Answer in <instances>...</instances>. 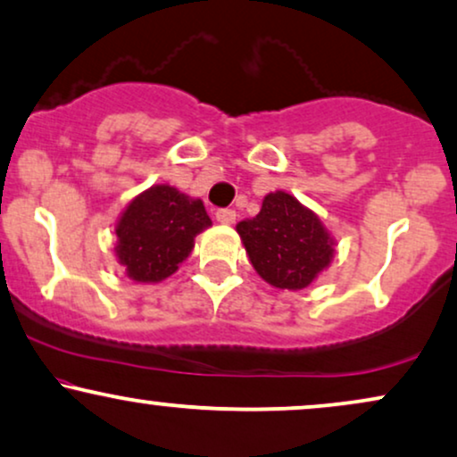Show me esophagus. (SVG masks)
<instances>
[{
	"instance_id": "34e87169",
	"label": "esophagus",
	"mask_w": 457,
	"mask_h": 457,
	"mask_svg": "<svg viewBox=\"0 0 457 457\" xmlns=\"http://www.w3.org/2000/svg\"><path fill=\"white\" fill-rule=\"evenodd\" d=\"M214 217H217L219 223L229 225V223L236 221V211H234V208H219V211L214 212Z\"/></svg>"
}]
</instances>
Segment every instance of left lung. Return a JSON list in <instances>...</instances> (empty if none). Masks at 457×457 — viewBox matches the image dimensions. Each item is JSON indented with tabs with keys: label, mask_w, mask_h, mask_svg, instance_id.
<instances>
[{
	"label": "left lung",
	"mask_w": 457,
	"mask_h": 457,
	"mask_svg": "<svg viewBox=\"0 0 457 457\" xmlns=\"http://www.w3.org/2000/svg\"><path fill=\"white\" fill-rule=\"evenodd\" d=\"M236 229L257 274L278 289L311 285L334 255L317 214L285 191L268 194L260 214L240 221Z\"/></svg>",
	"instance_id": "left-lung-1"
}]
</instances>
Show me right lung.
<instances>
[{
  "mask_svg": "<svg viewBox=\"0 0 457 457\" xmlns=\"http://www.w3.org/2000/svg\"><path fill=\"white\" fill-rule=\"evenodd\" d=\"M211 225L202 200L157 185L136 197L117 225V257L134 281L155 283L176 272Z\"/></svg>",
  "mask_w": 457,
  "mask_h": 457,
  "instance_id": "1",
  "label": "right lung"
}]
</instances>
